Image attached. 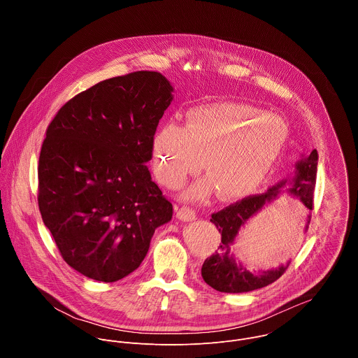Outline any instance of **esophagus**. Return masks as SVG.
Instances as JSON below:
<instances>
[{"instance_id":"esophagus-1","label":"esophagus","mask_w":358,"mask_h":358,"mask_svg":"<svg viewBox=\"0 0 358 358\" xmlns=\"http://www.w3.org/2000/svg\"><path fill=\"white\" fill-rule=\"evenodd\" d=\"M176 217L185 222H189V221H194L196 220V211L193 208H189V207H180L178 210V214Z\"/></svg>"}]
</instances>
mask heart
I'll use <instances>...</instances> for the list:
<instances>
[{"label": "heart", "mask_w": 358, "mask_h": 358, "mask_svg": "<svg viewBox=\"0 0 358 358\" xmlns=\"http://www.w3.org/2000/svg\"><path fill=\"white\" fill-rule=\"evenodd\" d=\"M288 140L281 119L262 108L215 102L190 109L185 127L165 124L154 138V172L168 189H179L201 168L185 193L187 201L207 199L215 187L224 197L253 192L280 158Z\"/></svg>", "instance_id": "heart-1"}]
</instances>
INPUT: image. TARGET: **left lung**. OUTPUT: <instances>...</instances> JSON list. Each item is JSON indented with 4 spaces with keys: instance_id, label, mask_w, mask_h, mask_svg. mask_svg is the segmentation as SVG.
I'll return each instance as SVG.
<instances>
[{
    "instance_id": "left-lung-1",
    "label": "left lung",
    "mask_w": 358,
    "mask_h": 358,
    "mask_svg": "<svg viewBox=\"0 0 358 358\" xmlns=\"http://www.w3.org/2000/svg\"><path fill=\"white\" fill-rule=\"evenodd\" d=\"M316 171L317 152L313 150L309 155H302V158L295 164V172L292 178L282 179L262 194L246 197L222 208L218 213L211 214L210 221L215 224L221 232V245L218 252L207 257L201 267V277L210 287L220 292H249L266 287L281 277L289 262L278 266L277 268L259 270L257 273H253L246 270L241 262L235 260L232 246L245 224L263 208L278 200L284 193L301 203L299 206H302L305 210L302 228V232L305 234L310 222Z\"/></svg>"
}]
</instances>
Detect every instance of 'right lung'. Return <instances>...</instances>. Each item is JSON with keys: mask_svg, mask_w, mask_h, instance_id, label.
I'll list each match as a JSON object with an SVG mask.
<instances>
[{"mask_svg": "<svg viewBox=\"0 0 358 358\" xmlns=\"http://www.w3.org/2000/svg\"><path fill=\"white\" fill-rule=\"evenodd\" d=\"M173 87L155 71L105 80L69 101L39 157V210L69 266L113 282L144 260L173 207L152 182L157 126Z\"/></svg>", "mask_w": 358, "mask_h": 358, "instance_id": "add662e5", "label": "right lung"}]
</instances>
